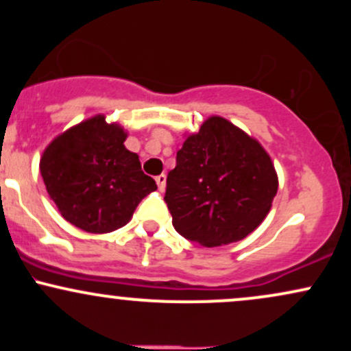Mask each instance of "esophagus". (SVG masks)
Segmentation results:
<instances>
[{"label": "esophagus", "instance_id": "obj_1", "mask_svg": "<svg viewBox=\"0 0 351 351\" xmlns=\"http://www.w3.org/2000/svg\"><path fill=\"white\" fill-rule=\"evenodd\" d=\"M155 181H156V184H158V189L160 191H163L165 189V184H167V175H158V176H155Z\"/></svg>", "mask_w": 351, "mask_h": 351}]
</instances>
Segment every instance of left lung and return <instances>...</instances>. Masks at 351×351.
I'll return each mask as SVG.
<instances>
[{
  "label": "left lung",
  "instance_id": "obj_1",
  "mask_svg": "<svg viewBox=\"0 0 351 351\" xmlns=\"http://www.w3.org/2000/svg\"><path fill=\"white\" fill-rule=\"evenodd\" d=\"M276 193L277 175L264 148L226 119L211 117L176 153L165 203L181 236L216 247L251 234Z\"/></svg>",
  "mask_w": 351,
  "mask_h": 351
}]
</instances>
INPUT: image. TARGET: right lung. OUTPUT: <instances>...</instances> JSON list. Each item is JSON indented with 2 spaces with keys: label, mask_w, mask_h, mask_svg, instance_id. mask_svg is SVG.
<instances>
[{
  "label": "right lung",
  "mask_w": 351,
  "mask_h": 351,
  "mask_svg": "<svg viewBox=\"0 0 351 351\" xmlns=\"http://www.w3.org/2000/svg\"><path fill=\"white\" fill-rule=\"evenodd\" d=\"M127 134L102 115L75 125L44 152L41 175L66 221L102 234L125 226L155 180L142 171L138 155L125 148Z\"/></svg>",
  "instance_id": "add662e5"
}]
</instances>
